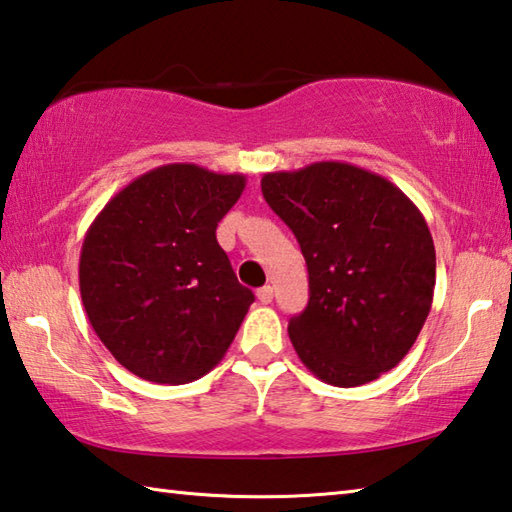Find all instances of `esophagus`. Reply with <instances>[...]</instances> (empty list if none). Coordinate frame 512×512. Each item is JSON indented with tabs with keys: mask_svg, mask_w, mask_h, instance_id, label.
Wrapping results in <instances>:
<instances>
[{
	"mask_svg": "<svg viewBox=\"0 0 512 512\" xmlns=\"http://www.w3.org/2000/svg\"><path fill=\"white\" fill-rule=\"evenodd\" d=\"M256 297H258V301H261V303H272L274 288H272V285H263V288L256 292Z\"/></svg>",
	"mask_w": 512,
	"mask_h": 512,
	"instance_id": "34e87169",
	"label": "esophagus"
}]
</instances>
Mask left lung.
<instances>
[{
  "label": "left lung",
  "mask_w": 512,
  "mask_h": 512,
  "mask_svg": "<svg viewBox=\"0 0 512 512\" xmlns=\"http://www.w3.org/2000/svg\"><path fill=\"white\" fill-rule=\"evenodd\" d=\"M261 188L308 265L310 301L288 326L294 351L333 387L378 380L432 308L436 251L423 213L387 177L346 161L267 173Z\"/></svg>",
  "instance_id": "1"
}]
</instances>
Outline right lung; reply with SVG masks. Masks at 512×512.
Returning <instances> with one entry per match:
<instances>
[{
  "label": "right lung",
  "instance_id": "add662e5",
  "mask_svg": "<svg viewBox=\"0 0 512 512\" xmlns=\"http://www.w3.org/2000/svg\"><path fill=\"white\" fill-rule=\"evenodd\" d=\"M245 184L195 164L159 166L121 188L87 229L80 297L130 373L186 384L227 353L254 292L238 283L215 229Z\"/></svg>",
  "mask_w": 512,
  "mask_h": 512
}]
</instances>
